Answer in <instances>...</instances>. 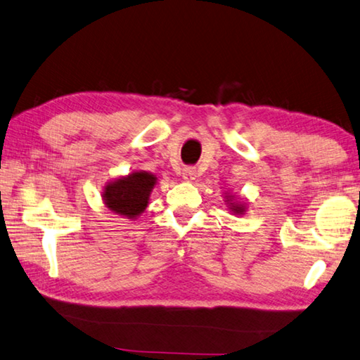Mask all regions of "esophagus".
<instances>
[{"label":"esophagus","instance_id":"34e87169","mask_svg":"<svg viewBox=\"0 0 360 360\" xmlns=\"http://www.w3.org/2000/svg\"><path fill=\"white\" fill-rule=\"evenodd\" d=\"M184 179L186 181H193L194 179H196V167L193 166H188L184 169Z\"/></svg>","mask_w":360,"mask_h":360}]
</instances>
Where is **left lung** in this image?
I'll use <instances>...</instances> for the list:
<instances>
[{"label":"left lung","instance_id":"1","mask_svg":"<svg viewBox=\"0 0 360 360\" xmlns=\"http://www.w3.org/2000/svg\"><path fill=\"white\" fill-rule=\"evenodd\" d=\"M229 198H231V196H229ZM229 198H226V199H228V204L231 205L229 209H231L232 212H234V213H240V215H242V213L245 212V205H243V204H238V202H232V200H231Z\"/></svg>","mask_w":360,"mask_h":360}]
</instances>
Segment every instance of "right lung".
Listing matches in <instances>:
<instances>
[{
    "label": "right lung",
    "mask_w": 360,
    "mask_h": 360,
    "mask_svg": "<svg viewBox=\"0 0 360 360\" xmlns=\"http://www.w3.org/2000/svg\"><path fill=\"white\" fill-rule=\"evenodd\" d=\"M156 185V176L145 170L132 172L104 188L103 199L107 209L117 215L134 219L147 209L150 193Z\"/></svg>",
    "instance_id": "add662e5"
}]
</instances>
